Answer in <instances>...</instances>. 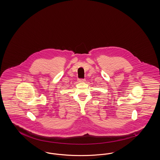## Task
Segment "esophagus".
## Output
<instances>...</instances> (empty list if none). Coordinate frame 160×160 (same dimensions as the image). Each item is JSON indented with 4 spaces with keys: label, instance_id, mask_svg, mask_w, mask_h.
<instances>
[{
    "label": "esophagus",
    "instance_id": "esophagus-1",
    "mask_svg": "<svg viewBox=\"0 0 160 160\" xmlns=\"http://www.w3.org/2000/svg\"><path fill=\"white\" fill-rule=\"evenodd\" d=\"M78 82H80V83H83L85 82V80L84 79H79L78 80Z\"/></svg>",
    "mask_w": 160,
    "mask_h": 160
}]
</instances>
